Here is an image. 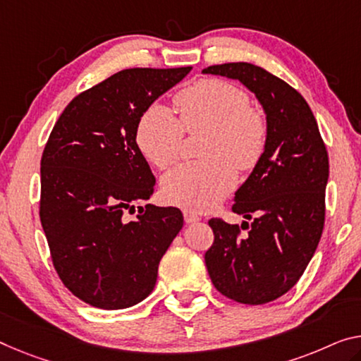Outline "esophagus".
Returning a JSON list of instances; mask_svg holds the SVG:
<instances>
[{"label":"esophagus","mask_w":361,"mask_h":361,"mask_svg":"<svg viewBox=\"0 0 361 361\" xmlns=\"http://www.w3.org/2000/svg\"><path fill=\"white\" fill-rule=\"evenodd\" d=\"M184 219H185L187 224H193V223H198V221L202 219V218H200L197 213L188 212V209H185V212H184Z\"/></svg>","instance_id":"34e87169"}]
</instances>
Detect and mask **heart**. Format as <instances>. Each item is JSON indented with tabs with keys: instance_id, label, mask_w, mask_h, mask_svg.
Wrapping results in <instances>:
<instances>
[{
	"instance_id": "1",
	"label": "heart",
	"mask_w": 361,
	"mask_h": 361,
	"mask_svg": "<svg viewBox=\"0 0 361 361\" xmlns=\"http://www.w3.org/2000/svg\"><path fill=\"white\" fill-rule=\"evenodd\" d=\"M180 119L168 106L153 103L137 123L135 142L149 164L166 169L179 158L185 132L208 130L197 163L177 166L163 177L168 203L204 212L234 190L237 168L252 171L268 145V121L250 106L245 90L221 79H203L176 95Z\"/></svg>"
}]
</instances>
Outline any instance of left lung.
Masks as SVG:
<instances>
[{
    "label": "left lung",
    "mask_w": 361,
    "mask_h": 361,
    "mask_svg": "<svg viewBox=\"0 0 361 361\" xmlns=\"http://www.w3.org/2000/svg\"><path fill=\"white\" fill-rule=\"evenodd\" d=\"M203 74L229 77L255 93L268 121L262 161L235 192L238 224L208 221L214 242L204 253L223 295L245 305L273 302L300 279L324 227L329 159L308 103L287 82L250 63L216 64Z\"/></svg>",
    "instance_id": "8db88e82"
}]
</instances>
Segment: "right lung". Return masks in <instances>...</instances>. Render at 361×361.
Returning <instances> with one entry per match:
<instances>
[{"label": "right lung", "mask_w": 361, "mask_h": 361, "mask_svg": "<svg viewBox=\"0 0 361 361\" xmlns=\"http://www.w3.org/2000/svg\"><path fill=\"white\" fill-rule=\"evenodd\" d=\"M192 68L124 69L77 95L42 157L40 221L63 284L92 307L129 308L154 289L159 259L184 226L179 208L137 207L154 176L135 142L149 104Z\"/></svg>", "instance_id": "obj_1"}]
</instances>
